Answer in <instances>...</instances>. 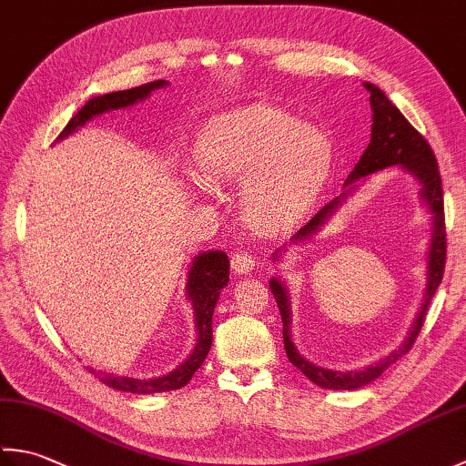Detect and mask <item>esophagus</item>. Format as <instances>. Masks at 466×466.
<instances>
[{
  "instance_id": "esophagus-1",
  "label": "esophagus",
  "mask_w": 466,
  "mask_h": 466,
  "mask_svg": "<svg viewBox=\"0 0 466 466\" xmlns=\"http://www.w3.org/2000/svg\"><path fill=\"white\" fill-rule=\"evenodd\" d=\"M230 264H232V270L236 274H250L254 270V266H256V258L250 252L238 250V252L232 254Z\"/></svg>"
}]
</instances>
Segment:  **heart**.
Returning a JSON list of instances; mask_svg holds the SVG:
<instances>
[{"mask_svg": "<svg viewBox=\"0 0 466 466\" xmlns=\"http://www.w3.org/2000/svg\"><path fill=\"white\" fill-rule=\"evenodd\" d=\"M196 164L212 184L242 182L244 220L262 234H280L319 202L334 150L319 127L254 102L218 114L204 126Z\"/></svg>", "mask_w": 466, "mask_h": 466, "instance_id": "1", "label": "heart"}]
</instances>
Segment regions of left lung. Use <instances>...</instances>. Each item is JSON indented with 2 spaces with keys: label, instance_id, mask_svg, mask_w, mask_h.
Here are the masks:
<instances>
[{
  "label": "left lung",
  "instance_id": "obj_1",
  "mask_svg": "<svg viewBox=\"0 0 466 466\" xmlns=\"http://www.w3.org/2000/svg\"><path fill=\"white\" fill-rule=\"evenodd\" d=\"M370 94V110H372V132H370V144L366 146L364 154L360 156L359 164L354 166L350 176L346 177L344 182V192L342 196L334 198L332 202L326 204L322 210L316 214L312 220L302 226L299 232L292 236L294 244H300L310 240L316 236V232L322 230V226L329 222V218L334 216L339 210L342 202L349 198V194L356 192L360 182L366 180V176L374 172L386 170V167L399 166L402 170H407L414 180L420 186V200L427 206V210L432 214V236L429 244V260H427V289H424L420 310L414 319L409 336L404 342L399 346L397 350H392L389 356H384L379 362L369 364L366 369L359 370H330L322 369V366H316L314 362L306 360L304 356L296 349L292 342V332H290V322H292V312H290V294L286 289L284 282L279 276H272L270 279V290L279 304L280 314H282V336H284V349L289 360L306 374V379L312 380L314 384L322 386V389L330 390H354L362 389V386L370 384L372 380L379 379V376L389 369L390 364L397 362L407 354L414 340L424 324V316H427L429 304L432 300L434 292H437L439 284L442 280L444 272V260H447V234H444V202H442V182L437 166V157H434L429 142L414 130L410 122L400 114V110L394 106L386 94L376 87L374 84L364 82L362 84ZM282 252H286V246L280 250L274 252L272 260H279Z\"/></svg>",
  "mask_w": 466,
  "mask_h": 466
}]
</instances>
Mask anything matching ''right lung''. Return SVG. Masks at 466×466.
<instances>
[{
    "instance_id": "obj_1",
    "label": "right lung",
    "mask_w": 466,
    "mask_h": 466,
    "mask_svg": "<svg viewBox=\"0 0 466 466\" xmlns=\"http://www.w3.org/2000/svg\"><path fill=\"white\" fill-rule=\"evenodd\" d=\"M166 80H156L150 84L132 87V90H122V92H112L92 97L87 100L86 106L77 112L72 120L67 122L64 132L57 136V140H64L69 134H74L77 127L86 126L96 116H102L112 110H122V107H130L137 102L146 100L154 90H160L166 87ZM228 276H230V262H228V256L222 250H208L198 254L192 260L190 272H187V282H186V294L187 300L192 302L194 309V322H196V346L190 352V356L180 364L176 366L172 372L164 376H157V379H132V376H117L114 372H104L90 369L97 379L104 384L112 386V389L124 390V392H134V394H154V392H167V390H177L182 389L184 384L190 382L194 372L200 369L204 359L212 349V316L218 302V296L220 290L228 284Z\"/></svg>"
}]
</instances>
